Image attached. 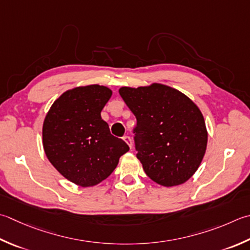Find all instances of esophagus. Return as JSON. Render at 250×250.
Here are the masks:
<instances>
[{"label": "esophagus", "instance_id": "esophagus-1", "mask_svg": "<svg viewBox=\"0 0 250 250\" xmlns=\"http://www.w3.org/2000/svg\"><path fill=\"white\" fill-rule=\"evenodd\" d=\"M124 141L125 142L126 144L129 145V147H130V148H132V141H131V138H130V136H128V135L124 136Z\"/></svg>", "mask_w": 250, "mask_h": 250}]
</instances>
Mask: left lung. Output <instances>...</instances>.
I'll use <instances>...</instances> for the list:
<instances>
[{"mask_svg":"<svg viewBox=\"0 0 250 250\" xmlns=\"http://www.w3.org/2000/svg\"><path fill=\"white\" fill-rule=\"evenodd\" d=\"M119 94L138 120L136 157L147 177L166 188L187 182L207 148L208 132L198 106L161 83L122 86Z\"/></svg>","mask_w":250,"mask_h":250,"instance_id":"left-lung-1","label":"left lung"}]
</instances>
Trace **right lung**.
Here are the masks:
<instances>
[{"instance_id": "right-lung-1", "label": "right lung", "mask_w": 250, "mask_h": 250, "mask_svg": "<svg viewBox=\"0 0 250 250\" xmlns=\"http://www.w3.org/2000/svg\"><path fill=\"white\" fill-rule=\"evenodd\" d=\"M112 95L105 85L67 90L53 103L44 118L43 148L63 178L81 188L107 179L129 150L125 141L110 134L101 111Z\"/></svg>"}]
</instances>
